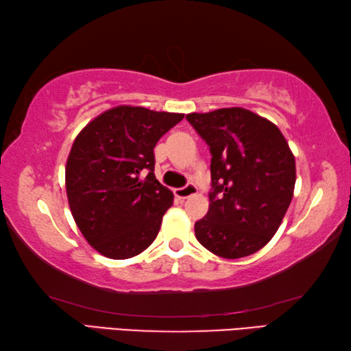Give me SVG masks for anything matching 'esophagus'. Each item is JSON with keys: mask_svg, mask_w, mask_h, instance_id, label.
<instances>
[{"mask_svg": "<svg viewBox=\"0 0 351 351\" xmlns=\"http://www.w3.org/2000/svg\"><path fill=\"white\" fill-rule=\"evenodd\" d=\"M195 193H197V186H195V184H187L186 187L175 190V197L180 199H187L190 197H193Z\"/></svg>", "mask_w": 351, "mask_h": 351, "instance_id": "obj_1", "label": "esophagus"}]
</instances>
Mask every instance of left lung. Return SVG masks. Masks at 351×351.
<instances>
[{"label":"left lung","instance_id":"left-lung-1","mask_svg":"<svg viewBox=\"0 0 351 351\" xmlns=\"http://www.w3.org/2000/svg\"><path fill=\"white\" fill-rule=\"evenodd\" d=\"M186 119L212 154L210 204L195 223L197 240L223 258L260 251L293 199L295 161L287 139L268 119L239 106Z\"/></svg>","mask_w":351,"mask_h":351}]
</instances>
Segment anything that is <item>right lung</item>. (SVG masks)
I'll use <instances>...</instances> for the list:
<instances>
[{
    "mask_svg": "<svg viewBox=\"0 0 351 351\" xmlns=\"http://www.w3.org/2000/svg\"><path fill=\"white\" fill-rule=\"evenodd\" d=\"M182 117L121 105L77 134L64 171L68 203L83 237L105 257L132 258L156 239L173 193L153 173V148Z\"/></svg>",
    "mask_w": 351,
    "mask_h": 351,
    "instance_id": "add662e5",
    "label": "right lung"
}]
</instances>
